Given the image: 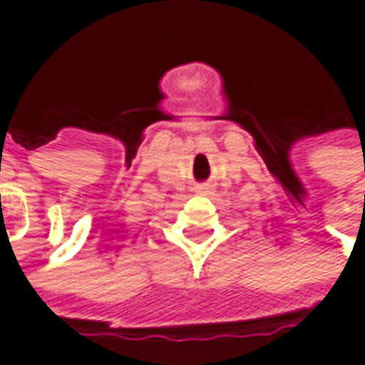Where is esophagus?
<instances>
[{"instance_id":"esophagus-1","label":"esophagus","mask_w":365,"mask_h":365,"mask_svg":"<svg viewBox=\"0 0 365 365\" xmlns=\"http://www.w3.org/2000/svg\"><path fill=\"white\" fill-rule=\"evenodd\" d=\"M209 190H211V187H209L207 183H199L197 187H195V193H201V195H205V193H209Z\"/></svg>"}]
</instances>
